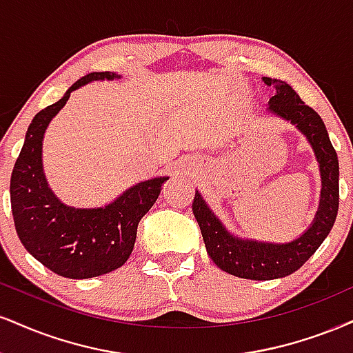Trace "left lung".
Segmentation results:
<instances>
[{
    "label": "left lung",
    "mask_w": 353,
    "mask_h": 353,
    "mask_svg": "<svg viewBox=\"0 0 353 353\" xmlns=\"http://www.w3.org/2000/svg\"><path fill=\"white\" fill-rule=\"evenodd\" d=\"M263 81L268 86L275 85L276 88L275 97L270 98L268 110L291 124H296L314 149L321 167L323 191L314 223L301 237L288 243L242 241L230 236L196 191L193 214L201 229L208 254L225 273L247 280H275L301 268L329 236L339 211V160L323 119L312 108L301 101L299 94L288 83L267 77H263Z\"/></svg>",
    "instance_id": "8db88e82"
}]
</instances>
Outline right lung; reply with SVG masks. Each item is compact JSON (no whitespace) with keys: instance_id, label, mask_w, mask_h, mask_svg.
<instances>
[{"instance_id":"add662e5","label":"right lung","mask_w":353,"mask_h":353,"mask_svg":"<svg viewBox=\"0 0 353 353\" xmlns=\"http://www.w3.org/2000/svg\"><path fill=\"white\" fill-rule=\"evenodd\" d=\"M117 78L111 72L88 73L62 99L34 116L11 175V210L16 232L34 259L57 275L83 280L123 267L132 254L137 225L168 180L152 178L97 210H75L60 203L42 170V139L47 125L65 106L73 90L93 80Z\"/></svg>"}]
</instances>
